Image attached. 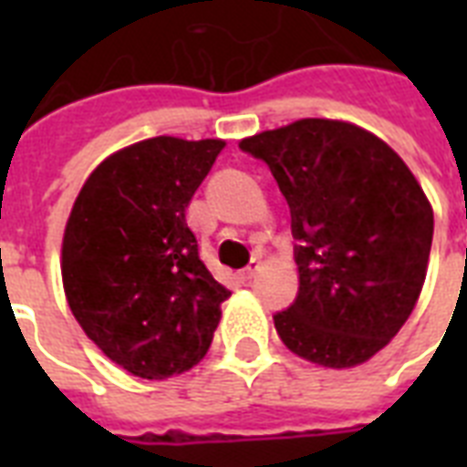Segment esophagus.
<instances>
[{"instance_id": "34e87169", "label": "esophagus", "mask_w": 467, "mask_h": 467, "mask_svg": "<svg viewBox=\"0 0 467 467\" xmlns=\"http://www.w3.org/2000/svg\"><path fill=\"white\" fill-rule=\"evenodd\" d=\"M256 271H259V262H256V259H252V262H249L247 266L240 271V276L244 278V281H252V278L256 276Z\"/></svg>"}]
</instances>
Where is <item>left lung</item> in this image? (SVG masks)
Listing matches in <instances>:
<instances>
[{"label": "left lung", "instance_id": "8db88e82", "mask_svg": "<svg viewBox=\"0 0 467 467\" xmlns=\"http://www.w3.org/2000/svg\"><path fill=\"white\" fill-rule=\"evenodd\" d=\"M271 169L291 208L298 296L274 315L285 347L348 368L412 315L427 276L434 213L407 164L351 123L303 119L240 142Z\"/></svg>", "mask_w": 467, "mask_h": 467}]
</instances>
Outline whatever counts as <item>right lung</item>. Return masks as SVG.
I'll list each match as a JSON object with an SVG mask.
<instances>
[{"label":"right lung","instance_id":"add662e5","mask_svg":"<svg viewBox=\"0 0 467 467\" xmlns=\"http://www.w3.org/2000/svg\"><path fill=\"white\" fill-rule=\"evenodd\" d=\"M223 140L150 138L99 164L62 240L69 310L94 344L148 380L193 368L230 291L205 269L186 208Z\"/></svg>","mask_w":467,"mask_h":467}]
</instances>
